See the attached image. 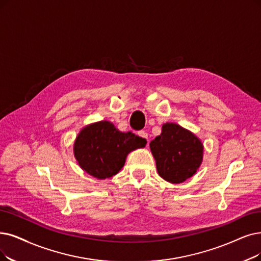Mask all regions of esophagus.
<instances>
[{
	"label": "esophagus",
	"mask_w": 261,
	"mask_h": 261,
	"mask_svg": "<svg viewBox=\"0 0 261 261\" xmlns=\"http://www.w3.org/2000/svg\"><path fill=\"white\" fill-rule=\"evenodd\" d=\"M138 135H139V136H140L142 139H144L145 141H148V134L145 133L144 130H139V132H138Z\"/></svg>",
	"instance_id": "obj_1"
}]
</instances>
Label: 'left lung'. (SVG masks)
<instances>
[{
    "instance_id": "obj_1",
    "label": "left lung",
    "mask_w": 261,
    "mask_h": 261,
    "mask_svg": "<svg viewBox=\"0 0 261 261\" xmlns=\"http://www.w3.org/2000/svg\"><path fill=\"white\" fill-rule=\"evenodd\" d=\"M150 148L159 174L170 183L191 178L202 162L201 141L178 124H164L162 134L151 141Z\"/></svg>"
}]
</instances>
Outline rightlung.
<instances>
[{
  "label": "right lung",
  "instance_id": "right-lung-1",
  "mask_svg": "<svg viewBox=\"0 0 261 261\" xmlns=\"http://www.w3.org/2000/svg\"><path fill=\"white\" fill-rule=\"evenodd\" d=\"M145 141L130 132H119L108 121L83 128L75 141L74 154L81 168L101 180L117 174L127 154L145 147Z\"/></svg>",
  "mask_w": 261,
  "mask_h": 261
}]
</instances>
